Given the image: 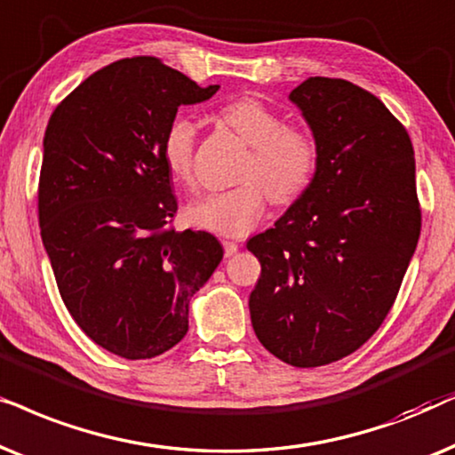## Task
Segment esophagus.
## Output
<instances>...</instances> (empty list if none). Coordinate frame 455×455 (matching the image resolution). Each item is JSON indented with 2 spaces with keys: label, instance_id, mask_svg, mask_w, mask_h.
<instances>
[{
  "label": "esophagus",
  "instance_id": "1",
  "mask_svg": "<svg viewBox=\"0 0 455 455\" xmlns=\"http://www.w3.org/2000/svg\"><path fill=\"white\" fill-rule=\"evenodd\" d=\"M222 247H224V256H233V253H237V250H239V245H237V241H222Z\"/></svg>",
  "mask_w": 455,
  "mask_h": 455
}]
</instances>
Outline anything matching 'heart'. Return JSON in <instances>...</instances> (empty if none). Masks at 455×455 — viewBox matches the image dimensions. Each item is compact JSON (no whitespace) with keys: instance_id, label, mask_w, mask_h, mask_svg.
<instances>
[{"instance_id":"b5f03b06","label":"heart","mask_w":455,"mask_h":455,"mask_svg":"<svg viewBox=\"0 0 455 455\" xmlns=\"http://www.w3.org/2000/svg\"><path fill=\"white\" fill-rule=\"evenodd\" d=\"M220 118L251 151L231 189L205 193L187 205L193 227L218 235H245L262 220L266 202L291 205L310 189L318 166V143L299 124H284L275 108L258 97H241L222 108ZM196 120L179 114L166 126L160 143L162 164L179 183L193 177Z\"/></svg>"}]
</instances>
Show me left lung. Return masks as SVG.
Here are the masks:
<instances>
[{
  "mask_svg": "<svg viewBox=\"0 0 455 455\" xmlns=\"http://www.w3.org/2000/svg\"><path fill=\"white\" fill-rule=\"evenodd\" d=\"M318 143L304 196L247 241L259 259L250 314L259 343L298 368L360 349L389 314L420 237L408 131L371 91L310 76L291 91Z\"/></svg>",
  "mask_w": 455,
  "mask_h": 455,
  "instance_id": "obj_1",
  "label": "left lung"
}]
</instances>
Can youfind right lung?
Instances as JSON below:
<instances>
[{"mask_svg":"<svg viewBox=\"0 0 455 455\" xmlns=\"http://www.w3.org/2000/svg\"><path fill=\"white\" fill-rule=\"evenodd\" d=\"M216 91L157 58H124L84 78L47 124L41 239L70 316L120 358L174 347L222 259L214 235L171 227L179 205L160 156L179 106Z\"/></svg>","mask_w":455,"mask_h":455,"instance_id":"add662e5","label":"right lung"}]
</instances>
